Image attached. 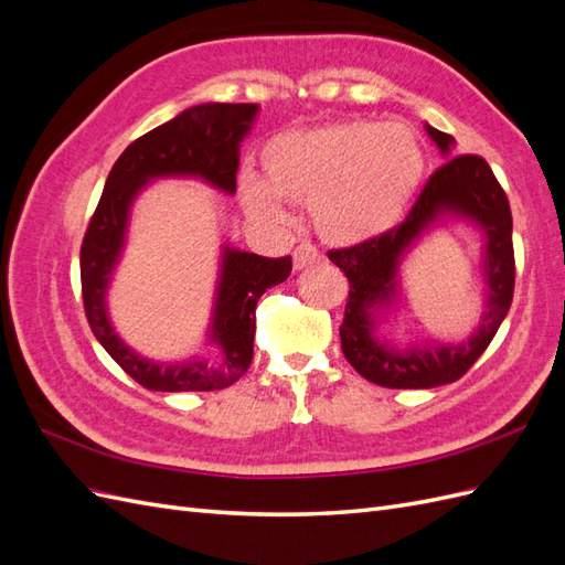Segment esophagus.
<instances>
[{
  "label": "esophagus",
  "instance_id": "34e87169",
  "mask_svg": "<svg viewBox=\"0 0 565 565\" xmlns=\"http://www.w3.org/2000/svg\"><path fill=\"white\" fill-rule=\"evenodd\" d=\"M292 262H295V270H303L313 266L316 262H320V252L311 243H301L292 252Z\"/></svg>",
  "mask_w": 565,
  "mask_h": 565
}]
</instances>
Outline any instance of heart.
<instances>
[{"label": "heart", "mask_w": 565, "mask_h": 565, "mask_svg": "<svg viewBox=\"0 0 565 565\" xmlns=\"http://www.w3.org/2000/svg\"><path fill=\"white\" fill-rule=\"evenodd\" d=\"M264 181L243 174L249 216L282 221V200L309 202L316 231L337 245L372 241L398 224L419 191L426 158L413 129L341 119L282 131L262 148Z\"/></svg>", "instance_id": "obj_1"}]
</instances>
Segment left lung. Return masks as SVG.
I'll list each match as a JSON object with an SVG mask.
<instances>
[{
	"label": "left lung",
	"mask_w": 565,
	"mask_h": 565,
	"mask_svg": "<svg viewBox=\"0 0 565 565\" xmlns=\"http://www.w3.org/2000/svg\"><path fill=\"white\" fill-rule=\"evenodd\" d=\"M426 134L450 156L455 139L426 125ZM446 215L469 220L484 233L487 311L479 330L461 345L393 350L376 339L379 313L395 300L399 262L418 237ZM330 262L349 278V301L339 328L341 351L358 374L386 388H434L457 382L498 334L514 299V245L507 193L490 164L457 156L426 181L405 221L361 245L330 249Z\"/></svg>",
	"instance_id": "obj_1"
}]
</instances>
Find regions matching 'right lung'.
Listing matches in <instances>:
<instances>
[{"label":"right lung","instance_id":"right-lung-1","mask_svg":"<svg viewBox=\"0 0 565 565\" xmlns=\"http://www.w3.org/2000/svg\"><path fill=\"white\" fill-rule=\"evenodd\" d=\"M256 104H202L136 139L113 164L104 195L84 233L79 252L82 299L89 328L113 361L150 391H216L237 382L254 355L256 301L268 287L287 280L292 259L224 247L210 341L221 351L214 367L204 361L164 365L131 351L113 330L106 292L125 247L129 210L152 179L195 177L235 193L241 143L252 129Z\"/></svg>","mask_w":565,"mask_h":565}]
</instances>
